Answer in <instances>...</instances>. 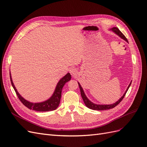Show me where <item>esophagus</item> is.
I'll use <instances>...</instances> for the list:
<instances>
[{"mask_svg": "<svg viewBox=\"0 0 147 147\" xmlns=\"http://www.w3.org/2000/svg\"><path fill=\"white\" fill-rule=\"evenodd\" d=\"M69 72L71 75H72V76H75V75H76V74L77 73V71L76 69H75L74 67H71L69 69Z\"/></svg>", "mask_w": 147, "mask_h": 147, "instance_id": "34e87169", "label": "esophagus"}]
</instances>
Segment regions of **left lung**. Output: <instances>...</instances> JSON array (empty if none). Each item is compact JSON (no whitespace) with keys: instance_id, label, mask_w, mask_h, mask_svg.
I'll return each instance as SVG.
<instances>
[{"instance_id":"left-lung-1","label":"left lung","mask_w":147,"mask_h":147,"mask_svg":"<svg viewBox=\"0 0 147 147\" xmlns=\"http://www.w3.org/2000/svg\"><path fill=\"white\" fill-rule=\"evenodd\" d=\"M110 30H112L113 32H114L116 34H117V35H118V36H119L121 38L124 39V40L126 41L127 42H128L127 40V38H126V37L124 36V35H123V34L121 32V31H120V30L118 29V28H113L111 29ZM131 83L129 84V85L128 86V87H127V90H126V92H124V94H123V96L121 97V98H120L117 102H115V103H114V104H111V105H97V104H94V103H92V102H91L90 100H89V99L87 98V97L86 96V95L84 94V91H83V88H82L81 85H80V83H79L78 82V85H79L80 90L81 96H82V99H83V101H84V104H85V105H86V106L87 107L89 108V109H90L95 110H109V109H110L114 108L115 107H116L118 104H119L120 103V102H121V100H122L123 99V98H124V97L125 96V95H126V92H127V90H128L129 88V86H131Z\"/></svg>"}]
</instances>
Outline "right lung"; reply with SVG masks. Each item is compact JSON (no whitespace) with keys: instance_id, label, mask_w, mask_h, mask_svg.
<instances>
[{"instance_id":"add662e5","label":"right lung","mask_w":147,"mask_h":147,"mask_svg":"<svg viewBox=\"0 0 147 147\" xmlns=\"http://www.w3.org/2000/svg\"><path fill=\"white\" fill-rule=\"evenodd\" d=\"M10 77L11 85L13 88H14V90L16 92V94L17 96L18 97L20 101L26 107H28L29 109H32L35 111H38V112H48V111L55 110L57 108V107L59 106L60 103L62 89H63L65 83L70 80L71 79L70 74L69 73L67 74L65 76L59 80V82L57 83V84L55 89V91L54 93H53V96L50 97V99L45 102H40V103H32V102H30L28 100H25L23 97L21 96V95L19 94L18 92L17 91L16 88L15 87L14 84H13L12 82L10 74Z\"/></svg>"}]
</instances>
